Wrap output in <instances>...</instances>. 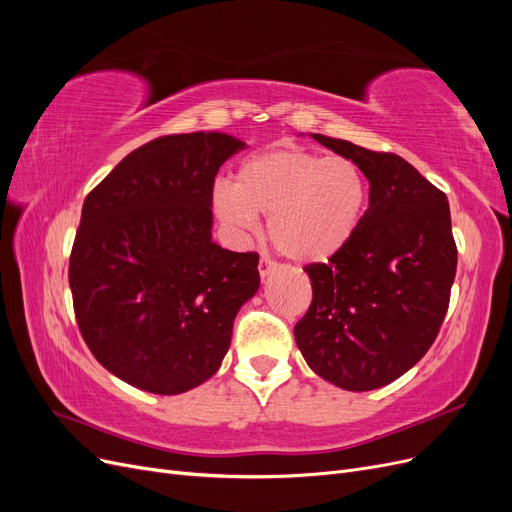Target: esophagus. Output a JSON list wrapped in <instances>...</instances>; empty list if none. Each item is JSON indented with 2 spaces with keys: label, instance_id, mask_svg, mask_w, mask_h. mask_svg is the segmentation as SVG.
I'll return each mask as SVG.
<instances>
[{
  "label": "esophagus",
  "instance_id": "34e87169",
  "mask_svg": "<svg viewBox=\"0 0 512 512\" xmlns=\"http://www.w3.org/2000/svg\"><path fill=\"white\" fill-rule=\"evenodd\" d=\"M275 269H277L275 262H271V260H267V258H260V262H258V273H260L262 280H267V277H269Z\"/></svg>",
  "mask_w": 512,
  "mask_h": 512
}]
</instances>
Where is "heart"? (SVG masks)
<instances>
[{
  "mask_svg": "<svg viewBox=\"0 0 512 512\" xmlns=\"http://www.w3.org/2000/svg\"><path fill=\"white\" fill-rule=\"evenodd\" d=\"M367 203L363 170L346 158L299 149L254 153L235 183L213 188V209L237 237L258 230L269 215V237L284 258L312 265L333 258L354 237Z\"/></svg>",
  "mask_w": 512,
  "mask_h": 512,
  "instance_id": "obj_1",
  "label": "heart"
}]
</instances>
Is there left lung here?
Listing matches in <instances>:
<instances>
[{"label":"left lung","mask_w":512,"mask_h":512,"mask_svg":"<svg viewBox=\"0 0 512 512\" xmlns=\"http://www.w3.org/2000/svg\"><path fill=\"white\" fill-rule=\"evenodd\" d=\"M309 136L363 170L369 207L342 252L305 267L314 297L294 339L320 378L374 391L436 342L457 271L451 209L446 194L395 153Z\"/></svg>","instance_id":"obj_1"}]
</instances>
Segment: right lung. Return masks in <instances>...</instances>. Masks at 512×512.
Returning a JSON list of instances; mask_svg holds the SVG:
<instances>
[{
  "mask_svg": "<svg viewBox=\"0 0 512 512\" xmlns=\"http://www.w3.org/2000/svg\"><path fill=\"white\" fill-rule=\"evenodd\" d=\"M245 143L226 132L156 138L83 203L70 256L74 314L119 380L179 395L209 380L258 292V256L213 243V179Z\"/></svg>",
  "mask_w": 512,
  "mask_h": 512,
  "instance_id": "add662e5",
  "label": "right lung"
}]
</instances>
